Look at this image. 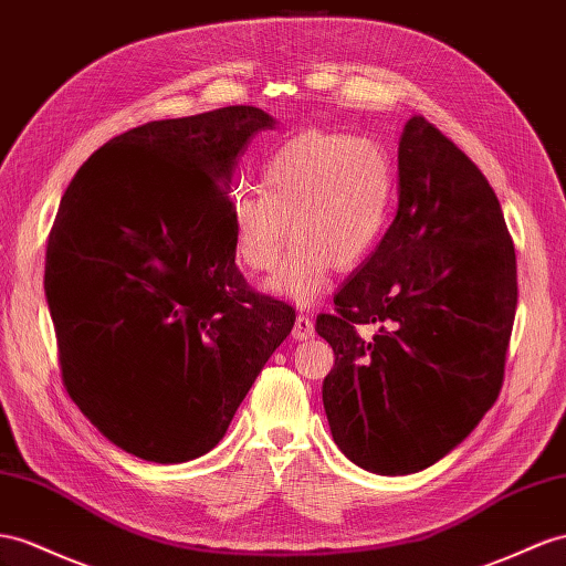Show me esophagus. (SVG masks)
<instances>
[{"label":"esophagus","mask_w":566,"mask_h":566,"mask_svg":"<svg viewBox=\"0 0 566 566\" xmlns=\"http://www.w3.org/2000/svg\"><path fill=\"white\" fill-rule=\"evenodd\" d=\"M292 337L294 339H311L315 337V325L308 315H298L296 323H294V329H292Z\"/></svg>","instance_id":"1"}]
</instances>
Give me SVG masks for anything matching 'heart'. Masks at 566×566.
<instances>
[{
	"mask_svg": "<svg viewBox=\"0 0 566 566\" xmlns=\"http://www.w3.org/2000/svg\"><path fill=\"white\" fill-rule=\"evenodd\" d=\"M392 193V159L380 143L308 128L265 159L260 188L241 186L231 196L234 255L253 272H272L294 229V249L270 289L311 303L325 292L335 265L352 270L373 253Z\"/></svg>",
	"mask_w": 566,
	"mask_h": 566,
	"instance_id": "1",
	"label": "heart"
}]
</instances>
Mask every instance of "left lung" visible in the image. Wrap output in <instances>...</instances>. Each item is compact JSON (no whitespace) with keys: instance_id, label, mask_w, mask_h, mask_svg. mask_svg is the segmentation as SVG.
Instances as JSON below:
<instances>
[{"instance_id":"1","label":"left lung","mask_w":566,"mask_h":566,"mask_svg":"<svg viewBox=\"0 0 566 566\" xmlns=\"http://www.w3.org/2000/svg\"><path fill=\"white\" fill-rule=\"evenodd\" d=\"M516 298L495 191L413 114L399 138L395 222L339 289L335 313L315 321L335 352L323 403L342 452L380 475L423 471L452 452L500 395Z\"/></svg>"}]
</instances>
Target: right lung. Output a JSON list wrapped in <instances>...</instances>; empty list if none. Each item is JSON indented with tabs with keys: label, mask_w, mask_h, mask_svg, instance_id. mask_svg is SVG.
<instances>
[{
	"label": "right lung",
	"mask_w": 566,
	"mask_h": 566,
	"mask_svg": "<svg viewBox=\"0 0 566 566\" xmlns=\"http://www.w3.org/2000/svg\"><path fill=\"white\" fill-rule=\"evenodd\" d=\"M231 105L148 122L95 150L56 210L45 296L69 397L124 452L202 457L224 438L296 311L234 263L229 181L272 128Z\"/></svg>",
	"instance_id": "right-lung-1"
}]
</instances>
